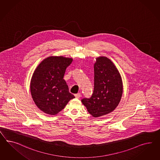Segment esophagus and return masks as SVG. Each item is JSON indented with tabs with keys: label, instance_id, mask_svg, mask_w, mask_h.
I'll return each mask as SVG.
<instances>
[{
	"label": "esophagus",
	"instance_id": "obj_1",
	"mask_svg": "<svg viewBox=\"0 0 160 160\" xmlns=\"http://www.w3.org/2000/svg\"><path fill=\"white\" fill-rule=\"evenodd\" d=\"M74 96H75V97H76V98H80V97H81V94H80V93H78V94H75Z\"/></svg>",
	"mask_w": 160,
	"mask_h": 160
}]
</instances>
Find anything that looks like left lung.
Wrapping results in <instances>:
<instances>
[{
    "label": "left lung",
    "mask_w": 160,
    "mask_h": 160,
    "mask_svg": "<svg viewBox=\"0 0 160 160\" xmlns=\"http://www.w3.org/2000/svg\"><path fill=\"white\" fill-rule=\"evenodd\" d=\"M94 70V91L91 97L82 98V102L88 112L97 118L111 112L117 108L122 95L123 84L118 69L107 58H97Z\"/></svg>",
    "instance_id": "1"
}]
</instances>
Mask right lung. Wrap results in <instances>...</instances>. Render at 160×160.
<instances>
[{
    "label": "right lung",
    "instance_id": "1",
    "mask_svg": "<svg viewBox=\"0 0 160 160\" xmlns=\"http://www.w3.org/2000/svg\"><path fill=\"white\" fill-rule=\"evenodd\" d=\"M72 61L63 56H51L35 69L31 80V93L37 106L44 112L56 115L75 98L63 79Z\"/></svg>",
    "mask_w": 160,
    "mask_h": 160
}]
</instances>
